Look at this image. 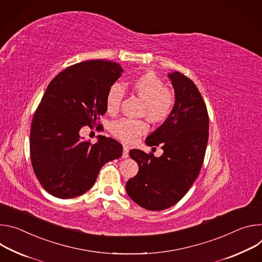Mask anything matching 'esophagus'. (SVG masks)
I'll use <instances>...</instances> for the list:
<instances>
[{"instance_id":"esophagus-1","label":"esophagus","mask_w":262,"mask_h":262,"mask_svg":"<svg viewBox=\"0 0 262 262\" xmlns=\"http://www.w3.org/2000/svg\"><path fill=\"white\" fill-rule=\"evenodd\" d=\"M123 158H128L129 157V147L126 146V144H124L123 146V155H122Z\"/></svg>"}]
</instances>
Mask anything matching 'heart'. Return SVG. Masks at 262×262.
Masks as SVG:
<instances>
[{
  "label": "heart",
  "mask_w": 262,
  "mask_h": 262,
  "mask_svg": "<svg viewBox=\"0 0 262 262\" xmlns=\"http://www.w3.org/2000/svg\"><path fill=\"white\" fill-rule=\"evenodd\" d=\"M132 91L143 100L142 113L154 123H162L169 118L175 106L173 94L165 89L163 82L154 74L146 73L131 81ZM124 89L119 83L112 84L106 94L105 104L108 112H116L124 97ZM111 133L126 142L135 141L148 131V123L143 120L121 119L110 126Z\"/></svg>",
  "instance_id": "obj_1"
}]
</instances>
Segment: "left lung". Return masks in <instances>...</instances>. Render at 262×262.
Masks as SVG:
<instances>
[{"label": "left lung", "mask_w": 262, "mask_h": 262, "mask_svg": "<svg viewBox=\"0 0 262 262\" xmlns=\"http://www.w3.org/2000/svg\"><path fill=\"white\" fill-rule=\"evenodd\" d=\"M175 90L169 118L146 138L149 147L163 150L160 157L133 149L130 157L138 172L126 183L128 195L140 207L164 210L178 203L199 176L208 142L206 105L194 83L179 72L168 73Z\"/></svg>", "instance_id": "8db88e82"}]
</instances>
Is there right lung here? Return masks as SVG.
Returning a JSON list of instances; mask_svg holds the SVG:
<instances>
[{
    "mask_svg": "<svg viewBox=\"0 0 262 262\" xmlns=\"http://www.w3.org/2000/svg\"><path fill=\"white\" fill-rule=\"evenodd\" d=\"M124 70L111 61L91 60L58 74L37 107L30 132L35 175L52 195L72 199L91 189L102 166L122 156V144L99 135L92 144L80 129L106 113V94Z\"/></svg>",
    "mask_w": 262,
    "mask_h": 262,
    "instance_id": "right-lung-1",
    "label": "right lung"
}]
</instances>
